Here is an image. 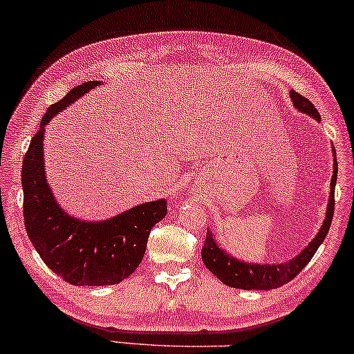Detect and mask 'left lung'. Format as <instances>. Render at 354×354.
<instances>
[{"label":"left lung","instance_id":"8db88e82","mask_svg":"<svg viewBox=\"0 0 354 354\" xmlns=\"http://www.w3.org/2000/svg\"><path fill=\"white\" fill-rule=\"evenodd\" d=\"M289 97L292 100L294 108L300 111V113L310 115L315 120H321V115L318 109L310 103L307 98L299 95L297 92L291 91ZM332 156H334V171H332L330 178V194L328 208H326V218L323 221V225L315 235V239L299 252L297 256L289 259L288 262L279 263H259V262H245L241 259H236L232 256L216 241V236L213 230L208 229L207 239L202 248V261L205 267L213 273V275L221 279L224 284L230 288L245 289V291H251V289H257V291H270V289L281 288L283 284L291 281L292 278L299 275L304 270V267L312 261L316 250L323 243L326 235H328L332 218H334V191L337 183V157H335V147L332 146Z\"/></svg>","mask_w":354,"mask_h":354}]
</instances>
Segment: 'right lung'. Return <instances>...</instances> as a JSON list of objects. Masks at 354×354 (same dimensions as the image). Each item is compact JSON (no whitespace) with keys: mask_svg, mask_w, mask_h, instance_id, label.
<instances>
[{"mask_svg":"<svg viewBox=\"0 0 354 354\" xmlns=\"http://www.w3.org/2000/svg\"><path fill=\"white\" fill-rule=\"evenodd\" d=\"M102 84L84 82L47 108L22 165L24 219L28 239L46 266L75 286H108L129 278L143 261L151 229L167 214V200L159 198L109 219L84 221L60 207L47 183L42 146L46 125Z\"/></svg>","mask_w":354,"mask_h":354,"instance_id":"right-lung-1","label":"right lung"}]
</instances>
